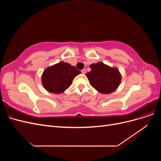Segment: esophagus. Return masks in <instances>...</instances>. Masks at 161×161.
I'll return each instance as SVG.
<instances>
[{
    "mask_svg": "<svg viewBox=\"0 0 161 161\" xmlns=\"http://www.w3.org/2000/svg\"><path fill=\"white\" fill-rule=\"evenodd\" d=\"M81 72L82 73V74H86V70L85 69H82V70H81Z\"/></svg>",
    "mask_w": 161,
    "mask_h": 161,
    "instance_id": "obj_1",
    "label": "esophagus"
}]
</instances>
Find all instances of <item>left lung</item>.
I'll list each match as a JSON object with an SVG mask.
<instances>
[{
	"label": "left lung",
	"instance_id": "left-lung-1",
	"mask_svg": "<svg viewBox=\"0 0 161 161\" xmlns=\"http://www.w3.org/2000/svg\"><path fill=\"white\" fill-rule=\"evenodd\" d=\"M91 72L86 75L91 85L103 94H109L119 86L121 76L117 69L111 68L103 62L90 65Z\"/></svg>",
	"mask_w": 161,
	"mask_h": 161
}]
</instances>
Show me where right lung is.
<instances>
[{
	"label": "right lung",
	"instance_id": "1",
	"mask_svg": "<svg viewBox=\"0 0 161 161\" xmlns=\"http://www.w3.org/2000/svg\"><path fill=\"white\" fill-rule=\"evenodd\" d=\"M80 71L75 66L60 62L47 68L42 75V84L44 88L53 93L60 94L72 85V80Z\"/></svg>",
	"mask_w": 161,
	"mask_h": 161
}]
</instances>
